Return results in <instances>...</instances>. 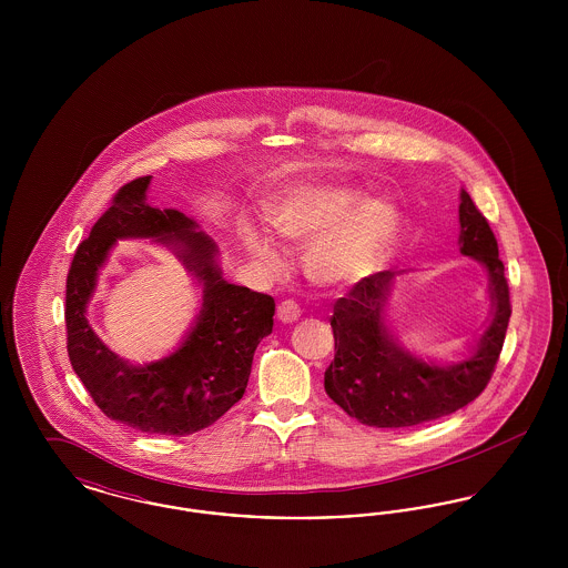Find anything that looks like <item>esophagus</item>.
<instances>
[{
    "instance_id": "obj_1",
    "label": "esophagus",
    "mask_w": 568,
    "mask_h": 568,
    "mask_svg": "<svg viewBox=\"0 0 568 568\" xmlns=\"http://www.w3.org/2000/svg\"><path fill=\"white\" fill-rule=\"evenodd\" d=\"M300 315H302V311H300V306H297L296 302H292V300L281 302L278 308H276V320H278L281 324H294V322L300 320Z\"/></svg>"
}]
</instances>
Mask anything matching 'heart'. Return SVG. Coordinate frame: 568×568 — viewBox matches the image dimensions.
I'll use <instances>...</instances> for the list:
<instances>
[{
  "label": "heart",
  "instance_id": "heart-1",
  "mask_svg": "<svg viewBox=\"0 0 568 568\" xmlns=\"http://www.w3.org/2000/svg\"><path fill=\"white\" fill-rule=\"evenodd\" d=\"M278 243L302 251L304 276L325 290L349 287L381 271L403 230L400 211L347 185L311 183L290 191L271 211ZM244 248L260 271L278 276L285 257L264 232H248Z\"/></svg>",
  "mask_w": 568,
  "mask_h": 568
}]
</instances>
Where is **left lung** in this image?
<instances>
[{"label":"left lung","mask_w":568,"mask_h":568,"mask_svg":"<svg viewBox=\"0 0 568 568\" xmlns=\"http://www.w3.org/2000/svg\"><path fill=\"white\" fill-rule=\"evenodd\" d=\"M459 253L484 266L489 317L456 362L410 352L396 336L387 306L396 278L383 271L341 297L329 320L334 362L325 371V394L357 422L375 428H408L452 415L473 403L494 373L511 317L509 285L486 216L459 191Z\"/></svg>","instance_id":"left-lung-1"}]
</instances>
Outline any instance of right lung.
<instances>
[{
	"mask_svg": "<svg viewBox=\"0 0 568 568\" xmlns=\"http://www.w3.org/2000/svg\"><path fill=\"white\" fill-rule=\"evenodd\" d=\"M151 176L121 187L82 241L68 272L65 325L74 373L110 419L165 436L197 433L243 398L253 353L272 332L274 300L223 278L219 246L176 209L146 204ZM119 240L165 245L201 290V308L182 343L135 365L112 353L88 324L99 272Z\"/></svg>",
	"mask_w": 568,
	"mask_h": 568,
	"instance_id": "right-lung-1",
	"label": "right lung"
}]
</instances>
